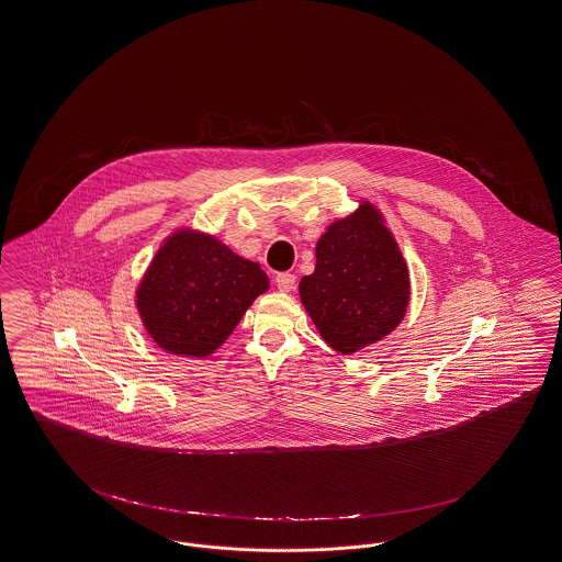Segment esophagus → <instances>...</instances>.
I'll list each match as a JSON object with an SVG mask.
<instances>
[{
    "mask_svg": "<svg viewBox=\"0 0 562 562\" xmlns=\"http://www.w3.org/2000/svg\"><path fill=\"white\" fill-rule=\"evenodd\" d=\"M274 285L279 288V292H292L296 288V277L292 272H279L274 277Z\"/></svg>",
    "mask_w": 562,
    "mask_h": 562,
    "instance_id": "1",
    "label": "esophagus"
}]
</instances>
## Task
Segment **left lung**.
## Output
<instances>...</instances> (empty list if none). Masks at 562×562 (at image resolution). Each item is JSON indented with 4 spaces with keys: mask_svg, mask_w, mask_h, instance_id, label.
<instances>
[{
    "mask_svg": "<svg viewBox=\"0 0 562 562\" xmlns=\"http://www.w3.org/2000/svg\"><path fill=\"white\" fill-rule=\"evenodd\" d=\"M315 258V272L300 281V299L338 353H353L401 324L409 304L407 263L369 202L328 227Z\"/></svg>",
    "mask_w": 562,
    "mask_h": 562,
    "instance_id": "left-lung-1",
    "label": "left lung"
}]
</instances>
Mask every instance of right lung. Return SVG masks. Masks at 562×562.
I'll use <instances>...</instances> for the list:
<instances>
[{"instance_id": "1", "label": "right lung", "mask_w": 562, "mask_h": 562, "mask_svg": "<svg viewBox=\"0 0 562 562\" xmlns=\"http://www.w3.org/2000/svg\"><path fill=\"white\" fill-rule=\"evenodd\" d=\"M266 290L268 277L260 263L243 260L213 236L179 232L157 251L136 304L161 349L204 358L232 335Z\"/></svg>"}]
</instances>
